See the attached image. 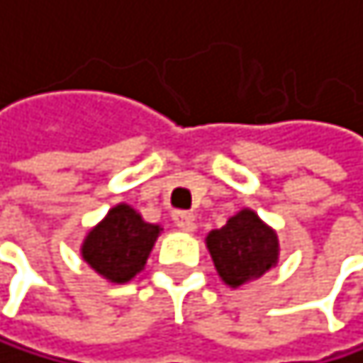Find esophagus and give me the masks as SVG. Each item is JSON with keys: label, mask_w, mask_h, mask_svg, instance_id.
I'll list each match as a JSON object with an SVG mask.
<instances>
[{"label": "esophagus", "mask_w": 363, "mask_h": 363, "mask_svg": "<svg viewBox=\"0 0 363 363\" xmlns=\"http://www.w3.org/2000/svg\"><path fill=\"white\" fill-rule=\"evenodd\" d=\"M174 224L180 230H185V233H194L196 230V218H194V213H185V211L174 213Z\"/></svg>", "instance_id": "obj_1"}]
</instances>
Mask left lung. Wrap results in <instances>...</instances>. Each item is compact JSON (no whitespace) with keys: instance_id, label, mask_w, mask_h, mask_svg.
<instances>
[{"instance_id":"left-lung-1","label":"left lung","mask_w":363,"mask_h":363,"mask_svg":"<svg viewBox=\"0 0 363 363\" xmlns=\"http://www.w3.org/2000/svg\"><path fill=\"white\" fill-rule=\"evenodd\" d=\"M213 266L230 289L244 287L277 268L281 244L277 230L263 222L252 208L244 206L204 237Z\"/></svg>"}]
</instances>
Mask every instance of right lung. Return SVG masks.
<instances>
[{
    "instance_id": "obj_1",
    "label": "right lung",
    "mask_w": 363,
    "mask_h": 363,
    "mask_svg": "<svg viewBox=\"0 0 363 363\" xmlns=\"http://www.w3.org/2000/svg\"><path fill=\"white\" fill-rule=\"evenodd\" d=\"M161 233V224L145 222L137 208L119 202L86 230L80 244V257L108 283L123 285L145 268Z\"/></svg>"
}]
</instances>
